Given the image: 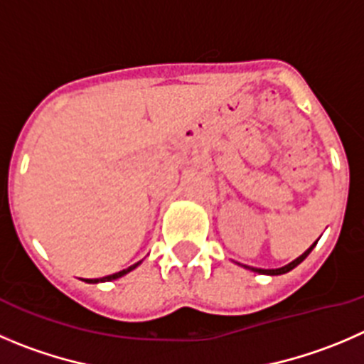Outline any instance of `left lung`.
I'll list each match as a JSON object with an SVG mask.
<instances>
[{
	"label": "left lung",
	"mask_w": 364,
	"mask_h": 364,
	"mask_svg": "<svg viewBox=\"0 0 364 364\" xmlns=\"http://www.w3.org/2000/svg\"><path fill=\"white\" fill-rule=\"evenodd\" d=\"M316 243H318V241H316ZM316 243H314V245H313V247H311V248H309V250H306V252H304V254H302V255H300V257H296V259H295V261H293V262H289V264H288V266H282V268H277V269H261V268H250V266H245V268L252 269V272H257V273H264V275H282V273H288V272H289V269H293V268H295V266H299V264H300V262H302V261H304V259H306V257H307V255H309V254H311V250H313V248H314V247H316Z\"/></svg>",
	"instance_id": "8db88e82"
}]
</instances>
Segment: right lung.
<instances>
[{
    "label": "right lung",
    "mask_w": 364,
    "mask_h": 364,
    "mask_svg": "<svg viewBox=\"0 0 364 364\" xmlns=\"http://www.w3.org/2000/svg\"><path fill=\"white\" fill-rule=\"evenodd\" d=\"M137 264H139V262H137ZM137 264H134V266H130V268H127V269H121V272H117V273H112V275H107V277H102V279H85V282H89V284H96V282H109V280H114V279H119V277H123L124 273H128V272H132L134 268H136Z\"/></svg>",
    "instance_id": "add662e5"
}]
</instances>
